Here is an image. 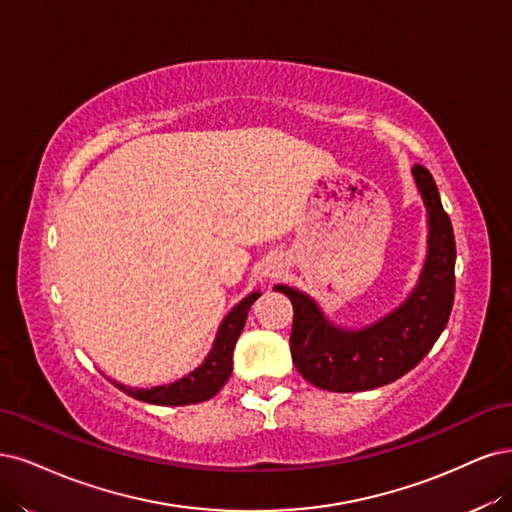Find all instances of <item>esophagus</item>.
Instances as JSON below:
<instances>
[{
	"label": "esophagus",
	"mask_w": 512,
	"mask_h": 512,
	"mask_svg": "<svg viewBox=\"0 0 512 512\" xmlns=\"http://www.w3.org/2000/svg\"><path fill=\"white\" fill-rule=\"evenodd\" d=\"M266 276H268V278H276V276H278V268H270V270H266Z\"/></svg>",
	"instance_id": "esophagus-1"
}]
</instances>
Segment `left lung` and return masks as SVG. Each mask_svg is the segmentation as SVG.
<instances>
[{
	"label": "left lung",
	"instance_id": "8db88e82",
	"mask_svg": "<svg viewBox=\"0 0 512 512\" xmlns=\"http://www.w3.org/2000/svg\"><path fill=\"white\" fill-rule=\"evenodd\" d=\"M412 178L427 210V255L415 289L389 315L366 327H340L308 293L276 285L293 304L291 359L310 385L327 391H368L398 381L430 353L447 327L455 298V236L434 176Z\"/></svg>",
	"mask_w": 512,
	"mask_h": 512
}]
</instances>
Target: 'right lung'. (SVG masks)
Here are the masks:
<instances>
[{
	"mask_svg": "<svg viewBox=\"0 0 512 512\" xmlns=\"http://www.w3.org/2000/svg\"><path fill=\"white\" fill-rule=\"evenodd\" d=\"M259 295V291L249 293L242 302H238L227 312V317L221 321L217 338H214L212 349L202 361V366H197L187 376L178 378V381L170 385H157L151 389H134L117 381L112 383L127 395H131V398L159 406H187L210 400L212 395H217L221 391V387L227 383L229 374H232L236 342L242 334L246 317H249V310Z\"/></svg>",
	"mask_w": 512,
	"mask_h": 512,
	"instance_id": "1",
	"label": "right lung"
}]
</instances>
